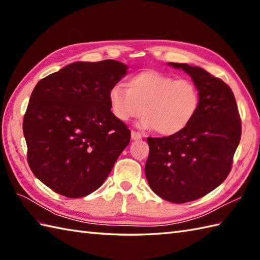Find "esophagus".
<instances>
[{"label": "esophagus", "instance_id": "esophagus-1", "mask_svg": "<svg viewBox=\"0 0 260 260\" xmlns=\"http://www.w3.org/2000/svg\"><path fill=\"white\" fill-rule=\"evenodd\" d=\"M131 136H132V140H133V141H140V140H142V135L139 133V132H136V131H132Z\"/></svg>", "mask_w": 260, "mask_h": 260}]
</instances>
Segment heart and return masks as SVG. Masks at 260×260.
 <instances>
[{
    "mask_svg": "<svg viewBox=\"0 0 260 260\" xmlns=\"http://www.w3.org/2000/svg\"><path fill=\"white\" fill-rule=\"evenodd\" d=\"M126 87L116 84L108 91L112 114L128 121L144 113L140 126L171 136L185 129L200 108V91L189 79L147 70L132 76Z\"/></svg>",
    "mask_w": 260,
    "mask_h": 260,
    "instance_id": "obj_1",
    "label": "heart"
}]
</instances>
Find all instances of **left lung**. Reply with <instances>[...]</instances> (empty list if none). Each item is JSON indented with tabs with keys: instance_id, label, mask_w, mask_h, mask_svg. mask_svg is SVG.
I'll list each match as a JSON object with an SVG mask.
<instances>
[{
	"instance_id": "1",
	"label": "left lung",
	"mask_w": 260,
	"mask_h": 260,
	"mask_svg": "<svg viewBox=\"0 0 260 260\" xmlns=\"http://www.w3.org/2000/svg\"><path fill=\"white\" fill-rule=\"evenodd\" d=\"M169 64L190 75L200 91V108L179 134L148 137L145 174L158 197L185 203L208 194L227 178L240 142L241 120L224 81L187 63Z\"/></svg>"
}]
</instances>
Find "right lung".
I'll return each instance as SVG.
<instances>
[{
    "label": "right lung",
    "mask_w": 260,
    "mask_h": 260,
    "mask_svg": "<svg viewBox=\"0 0 260 260\" xmlns=\"http://www.w3.org/2000/svg\"><path fill=\"white\" fill-rule=\"evenodd\" d=\"M116 60L74 62L33 89L23 118L27 163L37 178L67 198L101 186L131 131L112 114L108 91L127 74Z\"/></svg>",
    "instance_id": "add662e5"
}]
</instances>
